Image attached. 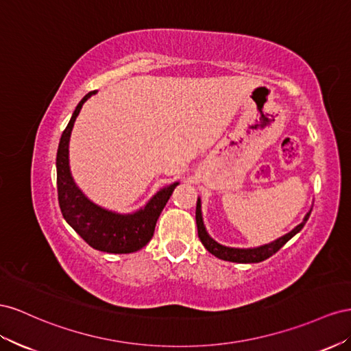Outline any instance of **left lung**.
I'll use <instances>...</instances> for the list:
<instances>
[{
	"label": "left lung",
	"mask_w": 351,
	"mask_h": 351,
	"mask_svg": "<svg viewBox=\"0 0 351 351\" xmlns=\"http://www.w3.org/2000/svg\"><path fill=\"white\" fill-rule=\"evenodd\" d=\"M312 213V210L306 215L304 220L298 226H295L291 232L285 234L284 237L278 238L276 241L257 247V248H229V247H223L217 244L216 241H213L206 232V228L203 225V219H202V206H199V199L197 202V210H195V220H197V229H198V238L199 241L203 243V245L207 248L208 253H212L213 256H216L217 258L226 260V262H235V263H258L263 262V260L269 258L270 256H274L279 248H281L285 243H288L297 232H300L303 229V226L306 225L307 219Z\"/></svg>",
	"instance_id": "1"
}]
</instances>
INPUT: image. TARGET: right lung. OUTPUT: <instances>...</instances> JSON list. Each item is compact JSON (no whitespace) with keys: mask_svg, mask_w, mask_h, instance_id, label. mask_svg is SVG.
<instances>
[{"mask_svg":"<svg viewBox=\"0 0 351 351\" xmlns=\"http://www.w3.org/2000/svg\"><path fill=\"white\" fill-rule=\"evenodd\" d=\"M97 91L88 93L76 106L72 119L63 131L57 149V193L63 217L86 244L99 252L123 254L141 250L153 238L156 222L172 195L175 186L158 191L144 208L134 215H116L95 206L76 188L69 169V139L75 120L86 99Z\"/></svg>","mask_w":351,"mask_h":351,"instance_id":"obj_1","label":"right lung"}]
</instances>
